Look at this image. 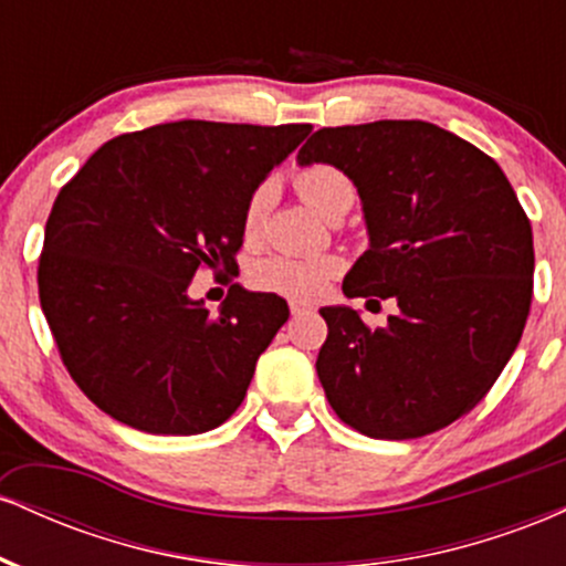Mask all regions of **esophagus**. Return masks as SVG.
Returning a JSON list of instances; mask_svg holds the SVG:
<instances>
[{"mask_svg": "<svg viewBox=\"0 0 566 566\" xmlns=\"http://www.w3.org/2000/svg\"><path fill=\"white\" fill-rule=\"evenodd\" d=\"M290 311H292V316H301V314H314V308H311V305H305V303H297V301H292V303H290Z\"/></svg>", "mask_w": 566, "mask_h": 566, "instance_id": "34e87169", "label": "esophagus"}]
</instances>
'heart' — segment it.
I'll use <instances>...</instances> for the list:
<instances>
[{
  "instance_id": "obj_1",
  "label": "heart",
  "mask_w": 566,
  "mask_h": 566,
  "mask_svg": "<svg viewBox=\"0 0 566 566\" xmlns=\"http://www.w3.org/2000/svg\"><path fill=\"white\" fill-rule=\"evenodd\" d=\"M295 191L301 193L305 205L314 207L324 218L333 220L354 205L356 188L340 167L329 161H314L305 165L292 178ZM271 197L274 188L271 180H263L250 191L242 207V233L244 242L255 244L263 237L265 218H269ZM343 271V261L337 255H314V258H292V255H269L263 261L252 263L250 282L252 287L274 295L292 297V301H316L329 287V282Z\"/></svg>"
}]
</instances>
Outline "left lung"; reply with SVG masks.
I'll return each mask as SVG.
<instances>
[{
	"instance_id": "left-lung-1",
	"label": "left lung",
	"mask_w": 566,
	"mask_h": 566,
	"mask_svg": "<svg viewBox=\"0 0 566 566\" xmlns=\"http://www.w3.org/2000/svg\"><path fill=\"white\" fill-rule=\"evenodd\" d=\"M297 161L340 167L365 205L369 250L343 292L399 305L388 327L346 305L319 311L329 407L373 439L441 431L484 399L522 340L535 271L527 212L495 159L431 122L322 127Z\"/></svg>"
}]
</instances>
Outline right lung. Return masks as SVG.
I'll return each mask as SVG.
<instances>
[{
    "mask_svg": "<svg viewBox=\"0 0 566 566\" xmlns=\"http://www.w3.org/2000/svg\"><path fill=\"white\" fill-rule=\"evenodd\" d=\"M311 125L184 119L103 143L57 191L39 303L71 380L146 433L191 437L237 412L287 303L233 284L223 308L188 297L231 274L242 207Z\"/></svg>",
    "mask_w": 566,
    "mask_h": 566,
    "instance_id": "add662e5",
    "label": "right lung"
}]
</instances>
